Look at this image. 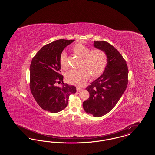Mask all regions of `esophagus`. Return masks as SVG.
Returning <instances> with one entry per match:
<instances>
[{
    "instance_id": "34e87169",
    "label": "esophagus",
    "mask_w": 155,
    "mask_h": 155,
    "mask_svg": "<svg viewBox=\"0 0 155 155\" xmlns=\"http://www.w3.org/2000/svg\"><path fill=\"white\" fill-rule=\"evenodd\" d=\"M82 89L81 88H80V87H77V92H80V91H81Z\"/></svg>"
}]
</instances>
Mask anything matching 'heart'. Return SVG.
<instances>
[{
  "instance_id": "b5f03b06",
  "label": "heart",
  "mask_w": 155,
  "mask_h": 155,
  "mask_svg": "<svg viewBox=\"0 0 155 155\" xmlns=\"http://www.w3.org/2000/svg\"><path fill=\"white\" fill-rule=\"evenodd\" d=\"M74 53L82 59L80 69L68 71L66 75L67 81L73 85H81L84 84L90 77L97 78L104 71L107 63L106 52L100 49H91L81 44L75 45L73 48ZM61 67L67 70L68 68L66 53L63 52L60 56Z\"/></svg>"
}]
</instances>
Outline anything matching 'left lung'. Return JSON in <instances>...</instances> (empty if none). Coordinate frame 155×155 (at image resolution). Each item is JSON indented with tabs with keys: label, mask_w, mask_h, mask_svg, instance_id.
Instances as JSON below:
<instances>
[{
	"label": "left lung",
	"mask_w": 155,
	"mask_h": 155,
	"mask_svg": "<svg viewBox=\"0 0 155 155\" xmlns=\"http://www.w3.org/2000/svg\"><path fill=\"white\" fill-rule=\"evenodd\" d=\"M94 45L106 52L107 63L103 74L86 88L89 97L82 105L87 113L99 117L110 111L124 94L128 84V69L125 59L109 43L95 41Z\"/></svg>",
	"instance_id": "8db88e82"
}]
</instances>
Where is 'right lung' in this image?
Masks as SVG:
<instances>
[{"label":"right lung","instance_id":"obj_1","mask_svg":"<svg viewBox=\"0 0 155 155\" xmlns=\"http://www.w3.org/2000/svg\"><path fill=\"white\" fill-rule=\"evenodd\" d=\"M74 39H59L44 46L33 58L30 65L31 92L39 106L44 110L58 113L67 106L69 96L76 88L64 83L60 74V56ZM61 81L62 86L57 85Z\"/></svg>","mask_w":155,"mask_h":155}]
</instances>
